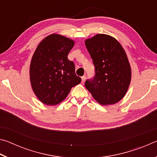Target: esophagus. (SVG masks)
<instances>
[{
	"instance_id": "34e87169",
	"label": "esophagus",
	"mask_w": 157,
	"mask_h": 157,
	"mask_svg": "<svg viewBox=\"0 0 157 157\" xmlns=\"http://www.w3.org/2000/svg\"><path fill=\"white\" fill-rule=\"evenodd\" d=\"M86 76H82V84H84L85 82V80H86Z\"/></svg>"
}]
</instances>
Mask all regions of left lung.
Segmentation results:
<instances>
[{
  "label": "left lung",
  "instance_id": "left-lung-1",
  "mask_svg": "<svg viewBox=\"0 0 157 157\" xmlns=\"http://www.w3.org/2000/svg\"><path fill=\"white\" fill-rule=\"evenodd\" d=\"M84 43L95 69L94 78L86 80L85 86L100 104H116L125 95L131 82V66L125 51L108 34H98Z\"/></svg>",
  "mask_w": 157,
  "mask_h": 157
}]
</instances>
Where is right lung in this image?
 <instances>
[{"label": "right lung", "mask_w": 157, "mask_h": 157, "mask_svg": "<svg viewBox=\"0 0 157 157\" xmlns=\"http://www.w3.org/2000/svg\"><path fill=\"white\" fill-rule=\"evenodd\" d=\"M75 41L58 34L44 38L34 51L30 65L32 89L46 105H57L67 97L71 89L81 82L75 64L68 55Z\"/></svg>", "instance_id": "add662e5"}]
</instances>
